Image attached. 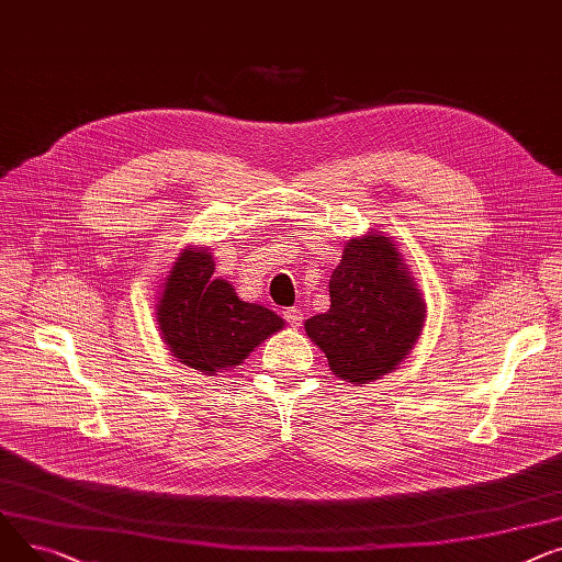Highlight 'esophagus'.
<instances>
[{
  "label": "esophagus",
  "mask_w": 562,
  "mask_h": 562,
  "mask_svg": "<svg viewBox=\"0 0 562 562\" xmlns=\"http://www.w3.org/2000/svg\"><path fill=\"white\" fill-rule=\"evenodd\" d=\"M283 317H285V322H288L290 326H294V328H300V326L304 324V313H302L300 308H296V306L283 311Z\"/></svg>",
  "instance_id": "esophagus-1"
}]
</instances>
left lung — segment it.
Here are the masks:
<instances>
[{
  "label": "left lung",
  "instance_id": "8db88e82",
  "mask_svg": "<svg viewBox=\"0 0 562 562\" xmlns=\"http://www.w3.org/2000/svg\"><path fill=\"white\" fill-rule=\"evenodd\" d=\"M328 296L331 306L306 319V334L345 381L368 383L392 372L422 334V296L397 247L381 234L347 243Z\"/></svg>",
  "mask_w": 562,
  "mask_h": 562
}]
</instances>
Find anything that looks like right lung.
Segmentation results:
<instances>
[{
  "mask_svg": "<svg viewBox=\"0 0 562 562\" xmlns=\"http://www.w3.org/2000/svg\"><path fill=\"white\" fill-rule=\"evenodd\" d=\"M213 272L209 249H183L162 283L156 313L172 356L206 374L238 366L283 326L270 308L240 302L231 283Z\"/></svg>",
  "mask_w": 562,
  "mask_h": 562,
  "instance_id": "1",
  "label": "right lung"
}]
</instances>
